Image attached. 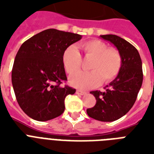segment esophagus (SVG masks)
Listing matches in <instances>:
<instances>
[{"mask_svg": "<svg viewBox=\"0 0 154 154\" xmlns=\"http://www.w3.org/2000/svg\"><path fill=\"white\" fill-rule=\"evenodd\" d=\"M76 94H78V95H85V94H86L87 93L85 91H82V90H77V91H76Z\"/></svg>", "mask_w": 154, "mask_h": 154, "instance_id": "34e87169", "label": "esophagus"}]
</instances>
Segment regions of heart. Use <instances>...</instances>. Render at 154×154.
Wrapping results in <instances>:
<instances>
[{
  "instance_id": "obj_1",
  "label": "heart",
  "mask_w": 154,
  "mask_h": 154,
  "mask_svg": "<svg viewBox=\"0 0 154 154\" xmlns=\"http://www.w3.org/2000/svg\"><path fill=\"white\" fill-rule=\"evenodd\" d=\"M85 57H93L89 64V72H79L69 78V83L77 89H89L101 84V82H111L119 73L122 67V56L114 48H108L100 40H91L80 45ZM62 62L65 71L73 74L80 69L82 56L74 45L64 50Z\"/></svg>"
}]
</instances>
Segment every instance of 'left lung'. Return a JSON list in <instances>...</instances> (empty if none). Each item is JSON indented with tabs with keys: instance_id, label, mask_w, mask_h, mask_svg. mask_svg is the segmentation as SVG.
Masks as SVG:
<instances>
[{
	"instance_id": "8db88e82",
	"label": "left lung",
	"mask_w": 154,
	"mask_h": 154,
	"mask_svg": "<svg viewBox=\"0 0 154 154\" xmlns=\"http://www.w3.org/2000/svg\"><path fill=\"white\" fill-rule=\"evenodd\" d=\"M112 43L122 56V67L105 92H90L97 100L93 108L87 109L89 117L101 122H114L129 112L136 101L143 81L142 62L137 49L122 37L101 35Z\"/></svg>"
}]
</instances>
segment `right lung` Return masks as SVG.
<instances>
[{
  "label": "right lung",
  "mask_w": 154,
  "mask_h": 154,
  "mask_svg": "<svg viewBox=\"0 0 154 154\" xmlns=\"http://www.w3.org/2000/svg\"><path fill=\"white\" fill-rule=\"evenodd\" d=\"M82 35L49 29L21 45L12 70V84L21 109L29 117L46 122L65 111V99L76 89L62 87L67 81L63 52Z\"/></svg>",
  "instance_id": "add662e5"
}]
</instances>
